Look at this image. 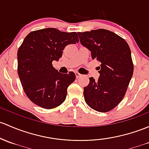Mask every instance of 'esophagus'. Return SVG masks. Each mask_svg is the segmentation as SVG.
<instances>
[{
    "label": "esophagus",
    "instance_id": "esophagus-1",
    "mask_svg": "<svg viewBox=\"0 0 149 149\" xmlns=\"http://www.w3.org/2000/svg\"><path fill=\"white\" fill-rule=\"evenodd\" d=\"M75 74H76V78H79V77H81V76H82V75H81V73H79V72H75Z\"/></svg>",
    "mask_w": 149,
    "mask_h": 149
}]
</instances>
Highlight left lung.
<instances>
[{"mask_svg":"<svg viewBox=\"0 0 149 149\" xmlns=\"http://www.w3.org/2000/svg\"><path fill=\"white\" fill-rule=\"evenodd\" d=\"M81 44L101 63L97 81L89 78L84 94L88 106L96 111H111L123 100L134 73L131 49L127 42L106 29L78 32Z\"/></svg>","mask_w":149,"mask_h":149,"instance_id":"left-lung-1","label":"left lung"}]
</instances>
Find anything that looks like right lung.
I'll use <instances>...</instances> for the list:
<instances>
[{
  "label": "right lung",
  "instance_id": "1",
  "mask_svg": "<svg viewBox=\"0 0 149 149\" xmlns=\"http://www.w3.org/2000/svg\"><path fill=\"white\" fill-rule=\"evenodd\" d=\"M79 41L76 32L54 28L32 31L18 50V74L25 93L37 106L51 109L64 102L67 88L76 79L73 72L61 73L53 66L63 50Z\"/></svg>",
  "mask_w": 149,
  "mask_h": 149
}]
</instances>
